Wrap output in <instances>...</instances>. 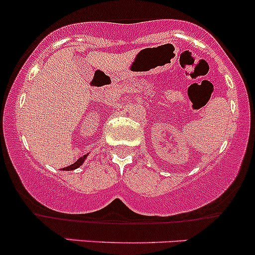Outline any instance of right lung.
Listing matches in <instances>:
<instances>
[{
  "instance_id": "obj_1",
  "label": "right lung",
  "mask_w": 255,
  "mask_h": 255,
  "mask_svg": "<svg viewBox=\"0 0 255 255\" xmlns=\"http://www.w3.org/2000/svg\"><path fill=\"white\" fill-rule=\"evenodd\" d=\"M86 156H87V154H86V155L81 156V158H79V160L75 161V163H74V164H71V165H69V166H66V168H64L63 170H75V169H78L79 166L82 165V163H84V161H85Z\"/></svg>"
}]
</instances>
